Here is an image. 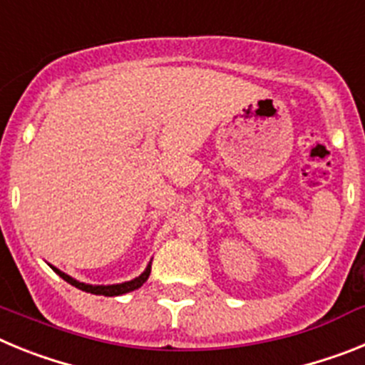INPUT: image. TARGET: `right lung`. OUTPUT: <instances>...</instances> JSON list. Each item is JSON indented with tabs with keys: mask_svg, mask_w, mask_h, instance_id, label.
I'll use <instances>...</instances> for the list:
<instances>
[{
	"mask_svg": "<svg viewBox=\"0 0 365 365\" xmlns=\"http://www.w3.org/2000/svg\"><path fill=\"white\" fill-rule=\"evenodd\" d=\"M53 270L58 274V276H60V278H63L67 283H71V285L76 287V289H80V291L91 292V294H98V296H120V294H125V292L135 291V289H138V287H143V283L146 282L148 276H150L151 265H148V269L144 270V272L140 274L138 278L131 279V282L118 283V285H86V283L76 282V279H73L71 276L63 274L62 270L54 269V267H53Z\"/></svg>",
	"mask_w": 365,
	"mask_h": 365,
	"instance_id": "obj_1",
	"label": "right lung"
}]
</instances>
